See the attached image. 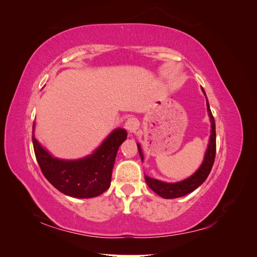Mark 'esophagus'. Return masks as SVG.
<instances>
[{
	"label": "esophagus",
	"instance_id": "1",
	"mask_svg": "<svg viewBox=\"0 0 257 257\" xmlns=\"http://www.w3.org/2000/svg\"><path fill=\"white\" fill-rule=\"evenodd\" d=\"M124 125H125V128L128 132H131V133H133V132H135L138 128L139 123H138L136 118H134V116H131V118H128L125 121V124H124Z\"/></svg>",
	"mask_w": 257,
	"mask_h": 257
}]
</instances>
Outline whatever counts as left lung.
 <instances>
[{
	"mask_svg": "<svg viewBox=\"0 0 257 257\" xmlns=\"http://www.w3.org/2000/svg\"><path fill=\"white\" fill-rule=\"evenodd\" d=\"M203 90L204 94L206 95V93ZM207 110L208 114L210 116V121H211V135H210V141L208 145V149L206 151L205 158L203 161V164L200 165V167L197 169V172L192 175L190 178L185 179L183 181L180 182H176V183H167V182H163L160 180H157V179L150 178L148 176H145L146 182L149 188L160 195L163 198L166 199H172V198H177V197H181L186 195L191 192H193L195 189H197L200 184H203L204 181L209 176L210 172H211V168L213 166L214 159H215V150H216V144H215V123H214V118L212 115L211 110H210V106L209 102L207 99ZM139 155H141L142 160H144V155L142 152V148L137 145Z\"/></svg>",
	"mask_w": 257,
	"mask_h": 257,
	"instance_id": "left-lung-1",
	"label": "left lung"
}]
</instances>
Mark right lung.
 Returning <instances> with one entry per match:
<instances>
[{
	"instance_id": "1",
	"label": "right lung",
	"mask_w": 257,
	"mask_h": 257,
	"mask_svg": "<svg viewBox=\"0 0 257 257\" xmlns=\"http://www.w3.org/2000/svg\"><path fill=\"white\" fill-rule=\"evenodd\" d=\"M35 157L45 178L61 193L75 198H91L109 189L112 167L126 131L116 128L91 155L79 160H60L41 146L34 136Z\"/></svg>"
}]
</instances>
